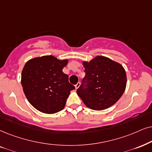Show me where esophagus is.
Here are the masks:
<instances>
[{"label": "esophagus", "mask_w": 152, "mask_h": 152, "mask_svg": "<svg viewBox=\"0 0 152 152\" xmlns=\"http://www.w3.org/2000/svg\"><path fill=\"white\" fill-rule=\"evenodd\" d=\"M80 82H78L76 84V85H75V88H76V89H78V88H79V86H80Z\"/></svg>", "instance_id": "esophagus-1"}]
</instances>
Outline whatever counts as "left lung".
I'll list each match as a JSON object with an SVG mask.
<instances>
[{
    "label": "left lung",
    "mask_w": 152,
    "mask_h": 152,
    "mask_svg": "<svg viewBox=\"0 0 152 152\" xmlns=\"http://www.w3.org/2000/svg\"><path fill=\"white\" fill-rule=\"evenodd\" d=\"M83 64L86 76L76 92L86 106L100 111L114 105L126 87V74L122 65L104 56H97Z\"/></svg>",
    "instance_id": "obj_1"
}]
</instances>
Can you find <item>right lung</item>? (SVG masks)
Segmentation results:
<instances>
[{"label":"right lung","instance_id":"right-lung-1","mask_svg":"<svg viewBox=\"0 0 152 152\" xmlns=\"http://www.w3.org/2000/svg\"><path fill=\"white\" fill-rule=\"evenodd\" d=\"M68 59L46 55L31 59L24 65L21 83L31 104L41 112L55 114L64 108L71 90L75 87L63 73Z\"/></svg>","mask_w":152,"mask_h":152}]
</instances>
